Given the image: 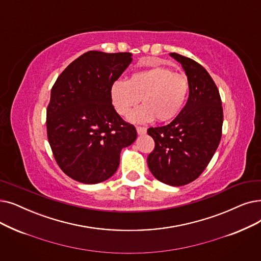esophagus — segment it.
<instances>
[{
  "mask_svg": "<svg viewBox=\"0 0 261 261\" xmlns=\"http://www.w3.org/2000/svg\"><path fill=\"white\" fill-rule=\"evenodd\" d=\"M137 131H138L139 135H143L147 132V129L145 127H137Z\"/></svg>",
  "mask_w": 261,
  "mask_h": 261,
  "instance_id": "obj_1",
  "label": "esophagus"
}]
</instances>
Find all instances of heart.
Segmentation results:
<instances>
[{
  "instance_id": "1",
  "label": "heart",
  "mask_w": 261,
  "mask_h": 261,
  "mask_svg": "<svg viewBox=\"0 0 261 261\" xmlns=\"http://www.w3.org/2000/svg\"><path fill=\"white\" fill-rule=\"evenodd\" d=\"M187 75L171 68L154 66L133 72L128 81L118 79L110 87L111 102L121 116H126L142 99L143 106L133 111L129 120L148 122L156 118L168 121L184 109L189 96Z\"/></svg>"
}]
</instances>
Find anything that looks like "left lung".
I'll return each mask as SVG.
<instances>
[{
	"instance_id": "obj_1",
	"label": "left lung",
	"mask_w": 261,
	"mask_h": 261,
	"mask_svg": "<svg viewBox=\"0 0 261 261\" xmlns=\"http://www.w3.org/2000/svg\"><path fill=\"white\" fill-rule=\"evenodd\" d=\"M171 56L188 76L189 98L171 123L147 130L155 143L147 163L159 181L181 187L199 177L217 150L222 137L223 108L219 89L205 68L178 53Z\"/></svg>"
}]
</instances>
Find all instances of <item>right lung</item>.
<instances>
[{
  "label": "right lung",
  "mask_w": 261,
  "mask_h": 261,
  "mask_svg": "<svg viewBox=\"0 0 261 261\" xmlns=\"http://www.w3.org/2000/svg\"><path fill=\"white\" fill-rule=\"evenodd\" d=\"M129 52L88 51L60 74L47 109V134L56 163L79 182L115 174L120 151L137 140L110 98V87L132 62Z\"/></svg>",
  "instance_id": "add662e5"
}]
</instances>
